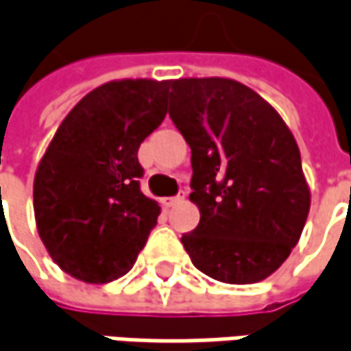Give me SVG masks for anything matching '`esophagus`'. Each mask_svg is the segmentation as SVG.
Listing matches in <instances>:
<instances>
[{
  "label": "esophagus",
  "instance_id": "1",
  "mask_svg": "<svg viewBox=\"0 0 351 351\" xmlns=\"http://www.w3.org/2000/svg\"><path fill=\"white\" fill-rule=\"evenodd\" d=\"M185 199V193L184 191H180L178 195H173V197H164L162 199V205L166 207V209H171V207H176L178 203H182Z\"/></svg>",
  "mask_w": 351,
  "mask_h": 351
}]
</instances>
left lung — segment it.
Listing matches in <instances>:
<instances>
[{
    "instance_id": "left-lung-1",
    "label": "left lung",
    "mask_w": 351,
    "mask_h": 351,
    "mask_svg": "<svg viewBox=\"0 0 351 351\" xmlns=\"http://www.w3.org/2000/svg\"><path fill=\"white\" fill-rule=\"evenodd\" d=\"M169 118L191 148L199 225L191 263L227 285L267 278L298 243L310 209L300 149L271 104L231 79L169 82Z\"/></svg>"
}]
</instances>
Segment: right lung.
<instances>
[{"instance_id":"1","label":"right lung","mask_w":351,"mask_h":351,"mask_svg":"<svg viewBox=\"0 0 351 351\" xmlns=\"http://www.w3.org/2000/svg\"><path fill=\"white\" fill-rule=\"evenodd\" d=\"M171 80H112L66 114L33 184L39 237L71 276L104 285L130 271L160 205L140 189V144L166 118Z\"/></svg>"}]
</instances>
